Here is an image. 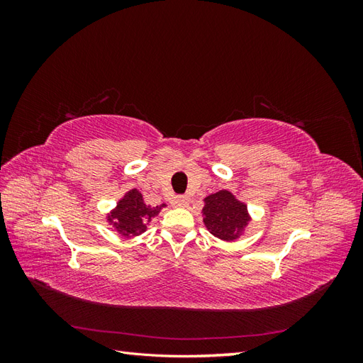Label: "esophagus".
I'll return each mask as SVG.
<instances>
[{"label": "esophagus", "mask_w": 363, "mask_h": 363, "mask_svg": "<svg viewBox=\"0 0 363 363\" xmlns=\"http://www.w3.org/2000/svg\"><path fill=\"white\" fill-rule=\"evenodd\" d=\"M171 203H172V206L183 207V206H188L189 204V199H188V196L179 195V196H174V199L171 200Z\"/></svg>", "instance_id": "34e87169"}]
</instances>
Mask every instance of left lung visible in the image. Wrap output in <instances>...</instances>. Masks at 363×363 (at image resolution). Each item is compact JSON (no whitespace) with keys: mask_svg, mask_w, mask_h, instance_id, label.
<instances>
[{"mask_svg":"<svg viewBox=\"0 0 363 363\" xmlns=\"http://www.w3.org/2000/svg\"><path fill=\"white\" fill-rule=\"evenodd\" d=\"M204 203V224L216 238L232 240L245 228L248 223L247 206L239 203L230 192L219 191L208 195Z\"/></svg>","mask_w":363,"mask_h":363,"instance_id":"obj_1","label":"left lung"}]
</instances>
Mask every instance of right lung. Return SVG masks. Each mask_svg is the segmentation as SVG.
<instances>
[{"label":"right lung","mask_w":363,"mask_h":363,"mask_svg":"<svg viewBox=\"0 0 363 363\" xmlns=\"http://www.w3.org/2000/svg\"><path fill=\"white\" fill-rule=\"evenodd\" d=\"M164 204L156 207L147 206L144 199H142V194L133 189L119 201L108 221L113 223L119 232H123L124 235H139L145 232L148 221H151V218L160 212Z\"/></svg>","instance_id":"right-lung-1"}]
</instances>
